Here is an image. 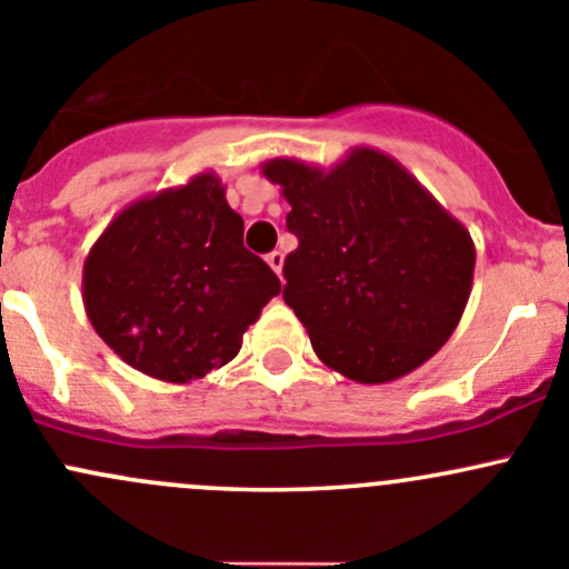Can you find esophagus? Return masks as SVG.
<instances>
[{"mask_svg": "<svg viewBox=\"0 0 569 569\" xmlns=\"http://www.w3.org/2000/svg\"><path fill=\"white\" fill-rule=\"evenodd\" d=\"M266 260H268V266L273 268V273H279V277H282V266H284V254H282V251H271V254H268Z\"/></svg>", "mask_w": 569, "mask_h": 569, "instance_id": "1", "label": "esophagus"}]
</instances>
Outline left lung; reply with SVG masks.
<instances>
[{
  "instance_id": "1",
  "label": "left lung",
  "mask_w": 569,
  "mask_h": 569,
  "mask_svg": "<svg viewBox=\"0 0 569 569\" xmlns=\"http://www.w3.org/2000/svg\"><path fill=\"white\" fill-rule=\"evenodd\" d=\"M262 174L282 186L298 238L284 260V303L326 367L356 383H389L447 345L477 251L400 161L353 148L328 172L271 158Z\"/></svg>"
}]
</instances>
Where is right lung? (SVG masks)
Instances as JSON below:
<instances>
[{"label":"right lung","mask_w":569,"mask_h":569,"mask_svg":"<svg viewBox=\"0 0 569 569\" xmlns=\"http://www.w3.org/2000/svg\"><path fill=\"white\" fill-rule=\"evenodd\" d=\"M279 290L277 273L243 246V219L213 172L122 208L81 273L98 337L167 383L236 359L243 331Z\"/></svg>","instance_id":"right-lung-1"}]
</instances>
